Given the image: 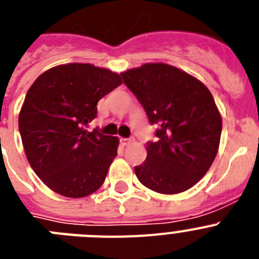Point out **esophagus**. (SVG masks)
Instances as JSON below:
<instances>
[{
  "label": "esophagus",
  "instance_id": "obj_1",
  "mask_svg": "<svg viewBox=\"0 0 259 259\" xmlns=\"http://www.w3.org/2000/svg\"><path fill=\"white\" fill-rule=\"evenodd\" d=\"M120 143H122L123 146H127L130 144L134 143V140H130V139H120Z\"/></svg>",
  "mask_w": 259,
  "mask_h": 259
}]
</instances>
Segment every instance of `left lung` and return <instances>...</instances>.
I'll use <instances>...</instances> for the list:
<instances>
[{
  "instance_id": "8db88e82",
  "label": "left lung",
  "mask_w": 259,
  "mask_h": 259,
  "mask_svg": "<svg viewBox=\"0 0 259 259\" xmlns=\"http://www.w3.org/2000/svg\"><path fill=\"white\" fill-rule=\"evenodd\" d=\"M124 84L143 105L157 141L135 167L143 185L162 194L182 193L209 171L219 149L222 116L200 80L166 63H145L122 72Z\"/></svg>"
}]
</instances>
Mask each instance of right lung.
<instances>
[{
    "instance_id": "1",
    "label": "right lung",
    "mask_w": 259,
    "mask_h": 259,
    "mask_svg": "<svg viewBox=\"0 0 259 259\" xmlns=\"http://www.w3.org/2000/svg\"><path fill=\"white\" fill-rule=\"evenodd\" d=\"M122 77L91 63H68L40 75L19 113V132L32 170L53 192L70 198L95 193L118 154L119 139L85 130L97 102Z\"/></svg>"
}]
</instances>
